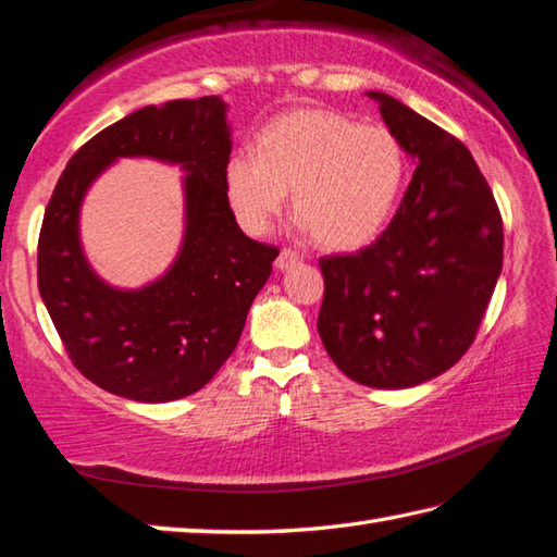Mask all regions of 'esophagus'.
<instances>
[{
    "instance_id": "esophagus-1",
    "label": "esophagus",
    "mask_w": 557,
    "mask_h": 557,
    "mask_svg": "<svg viewBox=\"0 0 557 557\" xmlns=\"http://www.w3.org/2000/svg\"><path fill=\"white\" fill-rule=\"evenodd\" d=\"M302 262V257H300V252L298 250H281V255L276 257V269H281V271H286V269H290V267H295V264H300Z\"/></svg>"
}]
</instances>
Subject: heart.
Returning <instances> with one entry per match:
<instances>
[{"label": "heart", "mask_w": 557, "mask_h": 557, "mask_svg": "<svg viewBox=\"0 0 557 557\" xmlns=\"http://www.w3.org/2000/svg\"><path fill=\"white\" fill-rule=\"evenodd\" d=\"M405 181L400 140L331 109H300L259 133L257 154L236 152L224 169L238 224L262 236L293 190V212L326 250L374 240Z\"/></svg>", "instance_id": "heart-1"}]
</instances>
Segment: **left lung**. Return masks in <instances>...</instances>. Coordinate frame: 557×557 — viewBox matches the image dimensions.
<instances>
[{
	"label": "left lung",
	"instance_id": "left-lung-1",
	"mask_svg": "<svg viewBox=\"0 0 557 557\" xmlns=\"http://www.w3.org/2000/svg\"><path fill=\"white\" fill-rule=\"evenodd\" d=\"M388 131L417 169L388 228L352 255L319 259V336L345 376L410 388L474 343L503 269V219L472 152L391 95Z\"/></svg>",
	"mask_w": 557,
	"mask_h": 557
}]
</instances>
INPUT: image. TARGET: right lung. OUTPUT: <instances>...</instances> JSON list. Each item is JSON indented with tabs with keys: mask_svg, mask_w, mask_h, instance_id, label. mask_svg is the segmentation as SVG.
Segmentation results:
<instances>
[{
	"mask_svg": "<svg viewBox=\"0 0 557 557\" xmlns=\"http://www.w3.org/2000/svg\"><path fill=\"white\" fill-rule=\"evenodd\" d=\"M121 156H152L189 171L177 262L138 292L111 289L89 269L77 214L91 181ZM231 157L219 97L174 100L111 123L69 159L45 209L37 288L61 343L95 386L140 403L200 391L236 350L278 247L247 238L226 197Z\"/></svg>",
	"mask_w": 557,
	"mask_h": 557,
	"instance_id": "1",
	"label": "right lung"
}]
</instances>
